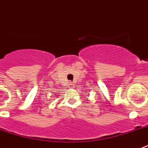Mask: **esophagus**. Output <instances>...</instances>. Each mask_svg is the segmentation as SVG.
<instances>
[{"label": "esophagus", "instance_id": "esophagus-1", "mask_svg": "<svg viewBox=\"0 0 148 148\" xmlns=\"http://www.w3.org/2000/svg\"><path fill=\"white\" fill-rule=\"evenodd\" d=\"M73 85H74V84H73L72 82H69V87H73Z\"/></svg>", "mask_w": 148, "mask_h": 148}]
</instances>
